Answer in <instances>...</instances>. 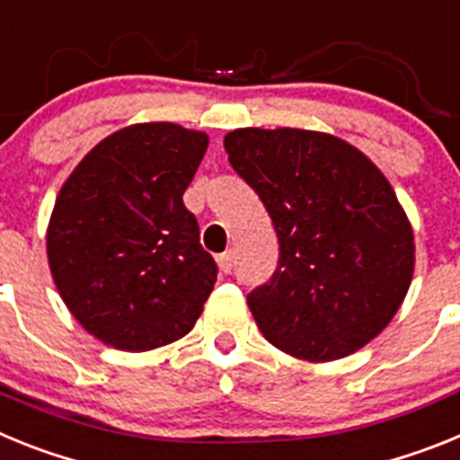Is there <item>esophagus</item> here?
<instances>
[{
  "label": "esophagus",
  "instance_id": "obj_1",
  "mask_svg": "<svg viewBox=\"0 0 460 460\" xmlns=\"http://www.w3.org/2000/svg\"><path fill=\"white\" fill-rule=\"evenodd\" d=\"M217 262H218V270H221L223 274H230V271H233V253H230V251L218 253Z\"/></svg>",
  "mask_w": 460,
  "mask_h": 460
}]
</instances>
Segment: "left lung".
I'll use <instances>...</instances> for the list:
<instances>
[{"instance_id":"left-lung-1","label":"left lung","mask_w":460,"mask_h":460,"mask_svg":"<svg viewBox=\"0 0 460 460\" xmlns=\"http://www.w3.org/2000/svg\"><path fill=\"white\" fill-rule=\"evenodd\" d=\"M226 152L279 237V267L246 296L267 341L332 361L376 339L414 270L412 227L385 174L348 142L302 128H239Z\"/></svg>"}]
</instances>
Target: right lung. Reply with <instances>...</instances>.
Segmentation results:
<instances>
[{
	"label": "right lung",
	"instance_id": "1",
	"mask_svg": "<svg viewBox=\"0 0 460 460\" xmlns=\"http://www.w3.org/2000/svg\"><path fill=\"white\" fill-rule=\"evenodd\" d=\"M207 136L136 124L99 142L57 195L48 227L55 286L89 334L145 352L200 318L218 267L181 195Z\"/></svg>",
	"mask_w": 460,
	"mask_h": 460
}]
</instances>
